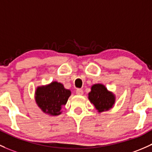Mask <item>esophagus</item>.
Returning a JSON list of instances; mask_svg holds the SVG:
<instances>
[{"label": "esophagus", "instance_id": "34e87169", "mask_svg": "<svg viewBox=\"0 0 152 152\" xmlns=\"http://www.w3.org/2000/svg\"><path fill=\"white\" fill-rule=\"evenodd\" d=\"M76 94H77V95H82L83 94H84V92H83L82 89H76Z\"/></svg>", "mask_w": 152, "mask_h": 152}]
</instances>
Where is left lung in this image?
<instances>
[{"label":"left lung","mask_w":152,"mask_h":152,"mask_svg":"<svg viewBox=\"0 0 152 152\" xmlns=\"http://www.w3.org/2000/svg\"><path fill=\"white\" fill-rule=\"evenodd\" d=\"M89 99L99 112L107 111L114 105L115 98L103 84H95L89 93Z\"/></svg>","instance_id":"8db88e82"}]
</instances>
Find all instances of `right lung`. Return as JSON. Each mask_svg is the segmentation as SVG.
<instances>
[{
    "mask_svg": "<svg viewBox=\"0 0 152 152\" xmlns=\"http://www.w3.org/2000/svg\"><path fill=\"white\" fill-rule=\"evenodd\" d=\"M71 91L64 88L60 83L54 81L46 87H38L36 92V100L44 113L57 116L60 114L63 105L66 104Z\"/></svg>",
    "mask_w": 152,
    "mask_h": 152,
    "instance_id": "add662e5",
    "label": "right lung"
}]
</instances>
